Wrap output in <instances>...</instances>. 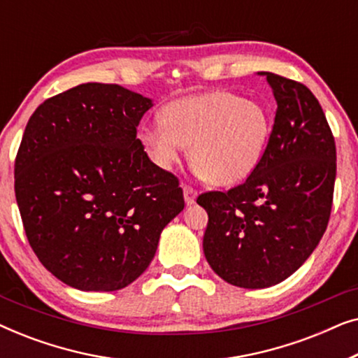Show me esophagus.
Listing matches in <instances>:
<instances>
[{
  "mask_svg": "<svg viewBox=\"0 0 358 358\" xmlns=\"http://www.w3.org/2000/svg\"><path fill=\"white\" fill-rule=\"evenodd\" d=\"M184 199H185V203H187V205L195 203V199H197V190L185 184L184 185Z\"/></svg>",
  "mask_w": 358,
  "mask_h": 358,
  "instance_id": "esophagus-1",
  "label": "esophagus"
}]
</instances>
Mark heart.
Returning <instances> with one entry per match:
<instances>
[{
  "instance_id": "1",
  "label": "heart",
  "mask_w": 358,
  "mask_h": 358,
  "mask_svg": "<svg viewBox=\"0 0 358 358\" xmlns=\"http://www.w3.org/2000/svg\"><path fill=\"white\" fill-rule=\"evenodd\" d=\"M271 136L266 109L228 91L169 102L161 122L141 130L151 161L171 169L190 145L195 169L210 184L234 185L256 169Z\"/></svg>"
}]
</instances>
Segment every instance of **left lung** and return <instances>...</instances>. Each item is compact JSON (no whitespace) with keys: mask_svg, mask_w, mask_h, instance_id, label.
Returning <instances> with one entry per match:
<instances>
[{"mask_svg":"<svg viewBox=\"0 0 358 358\" xmlns=\"http://www.w3.org/2000/svg\"><path fill=\"white\" fill-rule=\"evenodd\" d=\"M277 101L266 151L243 184L210 190L205 257L224 282L266 288L290 277L311 256L329 223L336 182V141L315 94L275 73Z\"/></svg>","mask_w":358,"mask_h":358,"instance_id":"1","label":"left lung"}]
</instances>
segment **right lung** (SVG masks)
<instances>
[{
  "mask_svg": "<svg viewBox=\"0 0 358 358\" xmlns=\"http://www.w3.org/2000/svg\"><path fill=\"white\" fill-rule=\"evenodd\" d=\"M150 107L119 85L86 83L43 101L24 130L14 161L24 231L42 266L78 290L138 278L184 210L179 179L136 138Z\"/></svg>",
  "mask_w": 358,
  "mask_h": 358,
  "instance_id": "1",
  "label": "right lung"
}]
</instances>
